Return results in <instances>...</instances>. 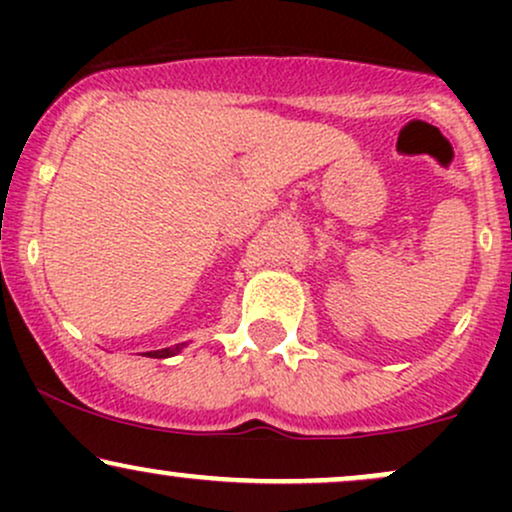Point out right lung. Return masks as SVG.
<instances>
[{
	"label": "right lung",
	"mask_w": 512,
	"mask_h": 512,
	"mask_svg": "<svg viewBox=\"0 0 512 512\" xmlns=\"http://www.w3.org/2000/svg\"><path fill=\"white\" fill-rule=\"evenodd\" d=\"M182 349V346L178 344V346H173V349H161V351H149V354L146 356H154V358H168V356H173V354H178V351Z\"/></svg>",
	"instance_id": "1"
}]
</instances>
